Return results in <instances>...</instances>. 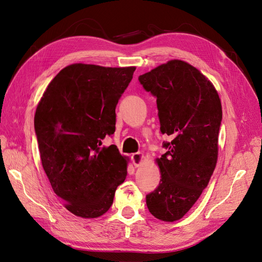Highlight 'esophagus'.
Listing matches in <instances>:
<instances>
[{
    "mask_svg": "<svg viewBox=\"0 0 262 262\" xmlns=\"http://www.w3.org/2000/svg\"><path fill=\"white\" fill-rule=\"evenodd\" d=\"M132 160H133L135 168H139V167H141V164L143 163L144 155L142 153H136L132 156Z\"/></svg>",
    "mask_w": 262,
    "mask_h": 262,
    "instance_id": "esophagus-1",
    "label": "esophagus"
}]
</instances>
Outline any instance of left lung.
Returning <instances> with one entry per match:
<instances>
[{"label": "left lung", "mask_w": 262, "mask_h": 262, "mask_svg": "<svg viewBox=\"0 0 262 262\" xmlns=\"http://www.w3.org/2000/svg\"><path fill=\"white\" fill-rule=\"evenodd\" d=\"M156 96L160 130L173 140L156 162L160 183L146 206L164 222L181 220L207 187L219 153L222 105L212 82L190 63L172 59L139 76Z\"/></svg>", "instance_id": "1"}]
</instances>
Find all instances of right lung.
Here are the masks:
<instances>
[{
	"label": "right lung",
	"mask_w": 262,
	"mask_h": 262,
	"mask_svg": "<svg viewBox=\"0 0 262 262\" xmlns=\"http://www.w3.org/2000/svg\"><path fill=\"white\" fill-rule=\"evenodd\" d=\"M136 67L67 66L48 85L34 119L43 170L64 207L84 219L108 211L128 158L101 146L116 129V106Z\"/></svg>",
	"instance_id": "right-lung-1"
}]
</instances>
